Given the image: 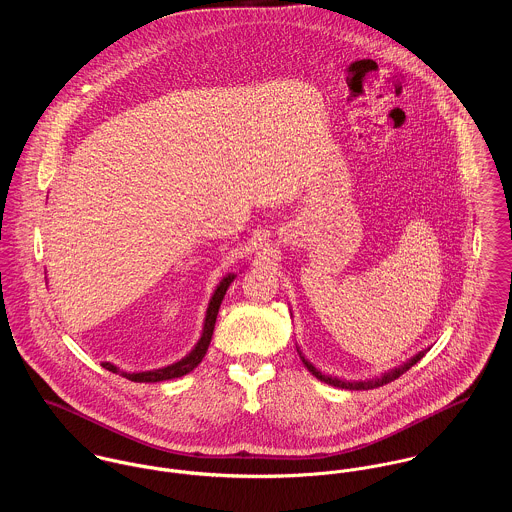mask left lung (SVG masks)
<instances>
[{"instance_id": "left-lung-1", "label": "left lung", "mask_w": 512, "mask_h": 512, "mask_svg": "<svg viewBox=\"0 0 512 512\" xmlns=\"http://www.w3.org/2000/svg\"><path fill=\"white\" fill-rule=\"evenodd\" d=\"M426 355V351H422V353H418L416 357H412L406 365L398 366V368H394V370H390V372H384V376H380V378H372V380H359V382H347V380H339V378H333V376H327V374H323V372H319L315 366L311 365V363H307L303 357H301V353H299V357H301V361H303V365L307 366V370L315 376V378H319L321 382H327V384H331V386H337V388H347V390H370V388H378V386H384V384H388V382H392V380H396L400 374H404L406 370H410L412 366L416 365L422 357Z\"/></svg>"}]
</instances>
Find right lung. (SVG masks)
<instances>
[{
  "mask_svg": "<svg viewBox=\"0 0 512 512\" xmlns=\"http://www.w3.org/2000/svg\"><path fill=\"white\" fill-rule=\"evenodd\" d=\"M234 280V274H228L226 278H222V282L219 284V288L215 290V295L209 303V309H207V317H205V327H203V335L199 339V343L195 345V349L185 357L181 359L179 363H173V365L163 366V368H157V370H147V372H122L118 370L116 366L110 365V363H102V366L110 372H120L124 378L132 380V382H161V380H169V378H179L187 372H191L193 368H197L199 363L203 361V357L207 355V349L211 345V337H213V331H215V323H217V315H219L220 303H222V297L228 290V286L232 284Z\"/></svg>",
  "mask_w": 512,
  "mask_h": 512,
  "instance_id": "1",
  "label": "right lung"
}]
</instances>
